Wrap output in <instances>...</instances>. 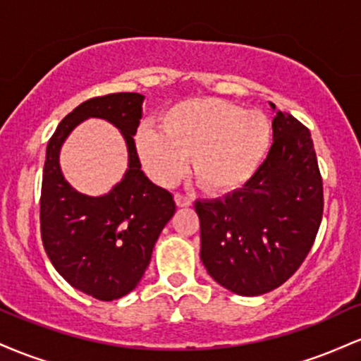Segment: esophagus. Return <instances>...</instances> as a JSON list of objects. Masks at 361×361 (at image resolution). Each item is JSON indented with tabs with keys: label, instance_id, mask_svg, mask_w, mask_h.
I'll return each instance as SVG.
<instances>
[{
	"label": "esophagus",
	"instance_id": "34e87169",
	"mask_svg": "<svg viewBox=\"0 0 361 361\" xmlns=\"http://www.w3.org/2000/svg\"><path fill=\"white\" fill-rule=\"evenodd\" d=\"M175 202L178 207H190L192 205V198L188 197V195H183V193H176L175 195Z\"/></svg>",
	"mask_w": 361,
	"mask_h": 361
}]
</instances>
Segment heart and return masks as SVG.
I'll return each mask as SVG.
<instances>
[{
	"label": "heart",
	"mask_w": 361,
	"mask_h": 361,
	"mask_svg": "<svg viewBox=\"0 0 361 361\" xmlns=\"http://www.w3.org/2000/svg\"><path fill=\"white\" fill-rule=\"evenodd\" d=\"M161 128L142 126L135 134L139 157L152 180L173 183L192 157L198 183L219 195L250 183L271 144L270 120L261 111L217 98H193L169 106L161 115Z\"/></svg>",
	"instance_id": "heart-1"
}]
</instances>
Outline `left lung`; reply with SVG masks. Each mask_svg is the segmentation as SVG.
<instances>
[{"mask_svg": "<svg viewBox=\"0 0 361 361\" xmlns=\"http://www.w3.org/2000/svg\"><path fill=\"white\" fill-rule=\"evenodd\" d=\"M271 127L270 152L250 183L195 202L202 263L238 295L285 283L304 263L322 221V178L309 128L285 111H276Z\"/></svg>", "mask_w": 361, "mask_h": 361, "instance_id": "8db88e82", "label": "left lung"}]
</instances>
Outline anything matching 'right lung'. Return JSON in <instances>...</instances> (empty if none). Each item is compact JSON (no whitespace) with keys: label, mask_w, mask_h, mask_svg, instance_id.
Listing matches in <instances>:
<instances>
[{"label":"right lung","mask_w":361,"mask_h":361,"mask_svg":"<svg viewBox=\"0 0 361 361\" xmlns=\"http://www.w3.org/2000/svg\"><path fill=\"white\" fill-rule=\"evenodd\" d=\"M142 103L139 93L90 98L61 120L47 144L40 193L44 250L62 279L98 300L120 299L137 287L161 231L176 212L173 195L140 169L134 135ZM90 116L120 128L129 149L128 173L103 197L78 194L59 166L61 142Z\"/></svg>","instance_id":"obj_1"}]
</instances>
